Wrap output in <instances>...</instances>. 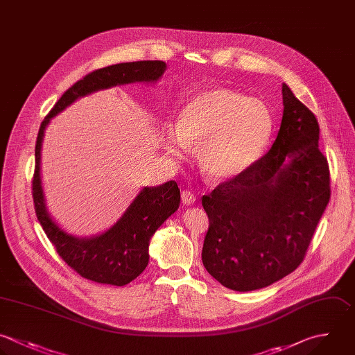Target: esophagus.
I'll return each instance as SVG.
<instances>
[{
	"mask_svg": "<svg viewBox=\"0 0 355 355\" xmlns=\"http://www.w3.org/2000/svg\"><path fill=\"white\" fill-rule=\"evenodd\" d=\"M182 202L186 205H191L196 202V196L189 190H183L182 191Z\"/></svg>",
	"mask_w": 355,
	"mask_h": 355,
	"instance_id": "34e87169",
	"label": "esophagus"
}]
</instances>
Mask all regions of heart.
Returning <instances> with one entry per match:
<instances>
[{
    "instance_id": "heart-1",
    "label": "heart",
    "mask_w": 355,
    "mask_h": 355,
    "mask_svg": "<svg viewBox=\"0 0 355 355\" xmlns=\"http://www.w3.org/2000/svg\"><path fill=\"white\" fill-rule=\"evenodd\" d=\"M275 121L265 103L223 87L196 94L179 112L176 129L164 132L166 150L179 155L200 147L198 161L212 179H233L265 154Z\"/></svg>"
}]
</instances>
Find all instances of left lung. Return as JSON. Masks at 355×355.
<instances>
[{
  "label": "left lung",
  "mask_w": 355,
  "mask_h": 355,
  "mask_svg": "<svg viewBox=\"0 0 355 355\" xmlns=\"http://www.w3.org/2000/svg\"><path fill=\"white\" fill-rule=\"evenodd\" d=\"M283 116L270 150L202 197L209 226L202 263L236 291L266 287L302 262L330 198L315 115L282 86Z\"/></svg>",
  "instance_id": "1"
}]
</instances>
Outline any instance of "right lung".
Here are the masks:
<instances>
[{
  "mask_svg": "<svg viewBox=\"0 0 355 355\" xmlns=\"http://www.w3.org/2000/svg\"><path fill=\"white\" fill-rule=\"evenodd\" d=\"M165 69L166 64L162 61L123 62L97 69L69 87L40 125L32 182L35 211L60 257L85 279L112 286H125L135 280L148 265L153 234L179 208L180 190L175 180L157 187H144L111 229L89 239L75 237L61 229L46 208L40 178L44 130L51 118L78 98L119 85L157 82Z\"/></svg>",
  "mask_w": 355,
  "mask_h": 355,
  "instance_id": "right-lung-1",
  "label": "right lung"
}]
</instances>
